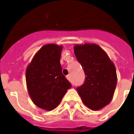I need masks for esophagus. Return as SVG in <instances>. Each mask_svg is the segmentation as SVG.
Returning a JSON list of instances; mask_svg holds the SVG:
<instances>
[{"instance_id": "esophagus-1", "label": "esophagus", "mask_w": 134, "mask_h": 134, "mask_svg": "<svg viewBox=\"0 0 134 134\" xmlns=\"http://www.w3.org/2000/svg\"><path fill=\"white\" fill-rule=\"evenodd\" d=\"M67 79L68 80H69V81H70V80H71V79H70V75H67Z\"/></svg>"}]
</instances>
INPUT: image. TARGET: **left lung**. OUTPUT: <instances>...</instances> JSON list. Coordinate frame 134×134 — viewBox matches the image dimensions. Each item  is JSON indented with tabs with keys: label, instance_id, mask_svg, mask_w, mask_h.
<instances>
[{
	"label": "left lung",
	"instance_id": "obj_1",
	"mask_svg": "<svg viewBox=\"0 0 134 134\" xmlns=\"http://www.w3.org/2000/svg\"><path fill=\"white\" fill-rule=\"evenodd\" d=\"M74 53L83 68L85 82L77 88L83 104L99 110L112 101L117 85L115 64L106 52L95 43L75 45Z\"/></svg>",
	"mask_w": 134,
	"mask_h": 134
}]
</instances>
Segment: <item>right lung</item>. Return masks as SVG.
<instances>
[{
	"instance_id": "1",
	"label": "right lung",
	"mask_w": 134,
	"mask_h": 134,
	"mask_svg": "<svg viewBox=\"0 0 134 134\" xmlns=\"http://www.w3.org/2000/svg\"><path fill=\"white\" fill-rule=\"evenodd\" d=\"M62 46L46 44L35 54L26 70V83L32 102L51 111L60 104L71 83L62 72Z\"/></svg>"
}]
</instances>
